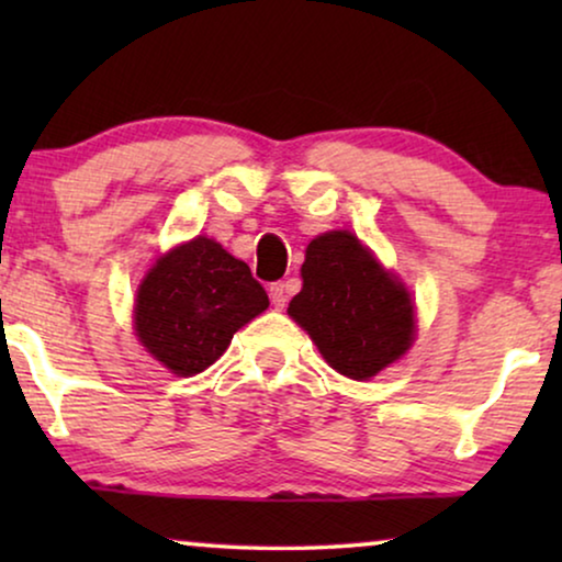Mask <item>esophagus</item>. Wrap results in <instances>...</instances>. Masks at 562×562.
I'll list each match as a JSON object with an SVG mask.
<instances>
[{
    "mask_svg": "<svg viewBox=\"0 0 562 562\" xmlns=\"http://www.w3.org/2000/svg\"><path fill=\"white\" fill-rule=\"evenodd\" d=\"M268 294H271V302H273V306L276 310H283V306H286V302H289V283L286 281H276V283H271V289H268Z\"/></svg>",
    "mask_w": 562,
    "mask_h": 562,
    "instance_id": "1",
    "label": "esophagus"
}]
</instances>
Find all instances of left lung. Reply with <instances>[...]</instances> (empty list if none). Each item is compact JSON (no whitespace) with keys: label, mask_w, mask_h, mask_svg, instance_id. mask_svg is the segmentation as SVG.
I'll list each match as a JSON object with an SVG mask.
<instances>
[{"label":"left lung","mask_w":562,"mask_h":562,"mask_svg":"<svg viewBox=\"0 0 562 562\" xmlns=\"http://www.w3.org/2000/svg\"><path fill=\"white\" fill-rule=\"evenodd\" d=\"M302 281L289 317L337 373L368 381L412 348L417 325L409 291L348 229L306 245Z\"/></svg>","instance_id":"left-lung-1"}]
</instances>
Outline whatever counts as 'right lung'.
I'll list each match as a JSON object with an SVG mask.
<instances>
[{
  "mask_svg": "<svg viewBox=\"0 0 562 562\" xmlns=\"http://www.w3.org/2000/svg\"><path fill=\"white\" fill-rule=\"evenodd\" d=\"M268 310L248 263L199 235L168 250L135 296V335L176 375H194L227 350L233 335Z\"/></svg>",
  "mask_w": 562,
  "mask_h": 562,
  "instance_id": "right-lung-1",
  "label": "right lung"
}]
</instances>
